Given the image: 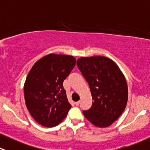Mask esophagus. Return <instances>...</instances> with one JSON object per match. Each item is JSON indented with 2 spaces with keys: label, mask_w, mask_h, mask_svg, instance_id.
I'll return each instance as SVG.
<instances>
[{
  "label": "esophagus",
  "mask_w": 150,
  "mask_h": 150,
  "mask_svg": "<svg viewBox=\"0 0 150 150\" xmlns=\"http://www.w3.org/2000/svg\"><path fill=\"white\" fill-rule=\"evenodd\" d=\"M79 104H80V101L75 102V105H76L77 106H78V105H79Z\"/></svg>",
  "instance_id": "obj_1"
}]
</instances>
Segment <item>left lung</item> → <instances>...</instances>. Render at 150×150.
Listing matches in <instances>:
<instances>
[{
  "instance_id": "1",
  "label": "left lung",
  "mask_w": 150,
  "mask_h": 150,
  "mask_svg": "<svg viewBox=\"0 0 150 150\" xmlns=\"http://www.w3.org/2000/svg\"><path fill=\"white\" fill-rule=\"evenodd\" d=\"M77 66L88 82L92 105L83 110L84 117L94 125L106 127L121 116L127 105L128 88L117 64L105 56L81 57Z\"/></svg>"
}]
</instances>
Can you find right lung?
<instances>
[{"label": "right lung", "mask_w": 150, "mask_h": 150, "mask_svg": "<svg viewBox=\"0 0 150 150\" xmlns=\"http://www.w3.org/2000/svg\"><path fill=\"white\" fill-rule=\"evenodd\" d=\"M72 56L48 54L41 58L29 71L24 84L26 107L41 125L53 127L67 117L71 105L63 82L75 65Z\"/></svg>", "instance_id": "1"}]
</instances>
